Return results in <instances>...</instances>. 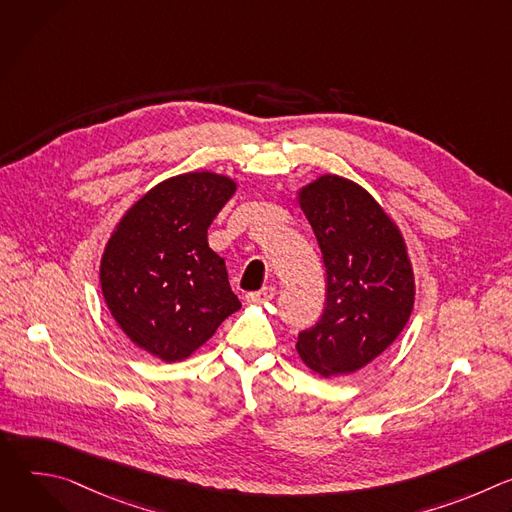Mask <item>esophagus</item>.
<instances>
[{"mask_svg":"<svg viewBox=\"0 0 512 512\" xmlns=\"http://www.w3.org/2000/svg\"><path fill=\"white\" fill-rule=\"evenodd\" d=\"M273 298H275V287L273 285H265L259 291H249V294H247V302H251V304L271 302Z\"/></svg>","mask_w":512,"mask_h":512,"instance_id":"1","label":"esophagus"}]
</instances>
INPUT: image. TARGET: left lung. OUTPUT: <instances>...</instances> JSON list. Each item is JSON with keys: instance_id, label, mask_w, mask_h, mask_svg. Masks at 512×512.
Returning a JSON list of instances; mask_svg holds the SVG:
<instances>
[{"instance_id": "left-lung-1", "label": "left lung", "mask_w": 512, "mask_h": 512, "mask_svg": "<svg viewBox=\"0 0 512 512\" xmlns=\"http://www.w3.org/2000/svg\"><path fill=\"white\" fill-rule=\"evenodd\" d=\"M326 267V308L296 350L322 377L367 367L403 332L415 302L405 239L383 206L352 180L324 174L298 192Z\"/></svg>"}]
</instances>
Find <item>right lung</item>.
Segmentation results:
<instances>
[{
    "label": "right lung",
    "instance_id": "1",
    "mask_svg": "<svg viewBox=\"0 0 512 512\" xmlns=\"http://www.w3.org/2000/svg\"><path fill=\"white\" fill-rule=\"evenodd\" d=\"M237 182L188 172L145 192L117 223L101 257L105 304L141 350L164 362L188 358L241 308L208 227Z\"/></svg>",
    "mask_w": 512,
    "mask_h": 512
}]
</instances>
